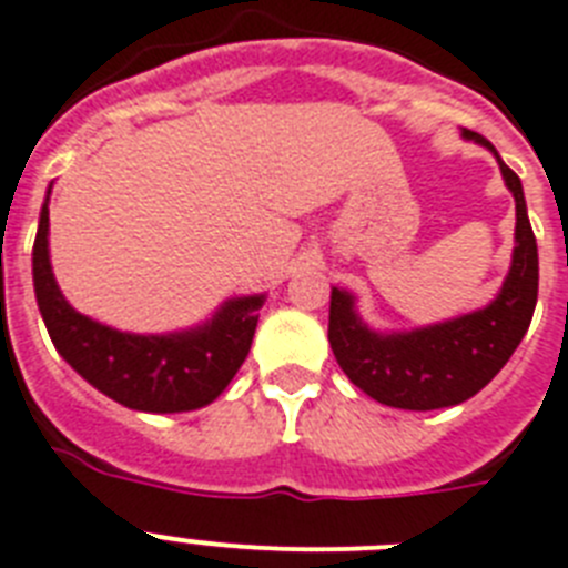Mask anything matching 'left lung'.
Here are the masks:
<instances>
[{"label": "left lung", "mask_w": 568, "mask_h": 568, "mask_svg": "<svg viewBox=\"0 0 568 568\" xmlns=\"http://www.w3.org/2000/svg\"><path fill=\"white\" fill-rule=\"evenodd\" d=\"M462 135L494 153L517 203L510 270L494 302L438 325L374 331L357 313V295L331 287L327 339L336 363L365 395L395 409L429 412L470 400L503 372V365L526 336L537 307L540 261L528 223L523 182L485 135L473 130H462Z\"/></svg>", "instance_id": "1"}]
</instances>
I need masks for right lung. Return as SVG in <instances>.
<instances>
[{"label":"right lung","instance_id":"1","mask_svg":"<svg viewBox=\"0 0 568 568\" xmlns=\"http://www.w3.org/2000/svg\"><path fill=\"white\" fill-rule=\"evenodd\" d=\"M49 194L34 241V293L60 357L101 395L135 412L203 409L223 395L250 354L266 295L229 298L203 325L171 334H126L83 316L60 293L49 257Z\"/></svg>","mask_w":568,"mask_h":568}]
</instances>
